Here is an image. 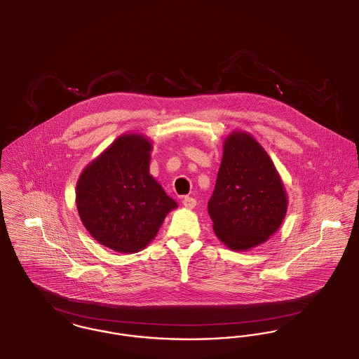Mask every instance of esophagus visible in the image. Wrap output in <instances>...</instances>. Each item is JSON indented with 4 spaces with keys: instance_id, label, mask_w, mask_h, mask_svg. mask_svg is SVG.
Listing matches in <instances>:
<instances>
[{
    "instance_id": "esophagus-1",
    "label": "esophagus",
    "mask_w": 359,
    "mask_h": 359,
    "mask_svg": "<svg viewBox=\"0 0 359 359\" xmlns=\"http://www.w3.org/2000/svg\"><path fill=\"white\" fill-rule=\"evenodd\" d=\"M182 204H184L187 208H194L196 204H197V201H196V198H193L191 196H185V197L182 198Z\"/></svg>"
}]
</instances>
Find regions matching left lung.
I'll return each instance as SVG.
<instances>
[{
	"mask_svg": "<svg viewBox=\"0 0 359 359\" xmlns=\"http://www.w3.org/2000/svg\"><path fill=\"white\" fill-rule=\"evenodd\" d=\"M286 211V191L266 152L248 133H233L208 201L216 236L234 250L250 249L280 227Z\"/></svg>",
	"mask_w": 359,
	"mask_h": 359,
	"instance_id": "left-lung-1",
	"label": "left lung"
}]
</instances>
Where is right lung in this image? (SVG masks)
<instances>
[{
	"label": "right lung",
	"mask_w": 359,
	"mask_h": 359,
	"mask_svg": "<svg viewBox=\"0 0 359 359\" xmlns=\"http://www.w3.org/2000/svg\"><path fill=\"white\" fill-rule=\"evenodd\" d=\"M151 144L121 136L81 172L76 204L94 238L120 253H135L155 238L177 203L149 175Z\"/></svg>",
	"instance_id": "obj_1"
}]
</instances>
